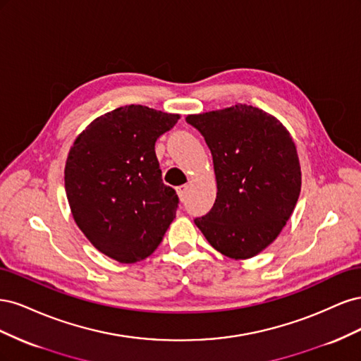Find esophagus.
Masks as SVG:
<instances>
[{
	"label": "esophagus",
	"mask_w": 361,
	"mask_h": 361,
	"mask_svg": "<svg viewBox=\"0 0 361 361\" xmlns=\"http://www.w3.org/2000/svg\"><path fill=\"white\" fill-rule=\"evenodd\" d=\"M176 190H178L179 199L183 200L185 197H187V192H188V190H190V185H180V187H178Z\"/></svg>",
	"instance_id": "34e87169"
}]
</instances>
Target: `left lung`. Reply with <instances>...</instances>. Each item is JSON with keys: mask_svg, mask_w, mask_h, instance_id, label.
<instances>
[{"mask_svg": "<svg viewBox=\"0 0 361 361\" xmlns=\"http://www.w3.org/2000/svg\"><path fill=\"white\" fill-rule=\"evenodd\" d=\"M187 122L211 149L216 180L212 209L194 223L221 255L255 257L276 241L300 197L301 167L289 130L247 104L190 114Z\"/></svg>", "mask_w": 361, "mask_h": 361, "instance_id": "left-lung-1", "label": "left lung"}]
</instances>
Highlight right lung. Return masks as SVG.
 I'll list each match as a JSON object with an SVG mask.
<instances>
[{"mask_svg": "<svg viewBox=\"0 0 361 361\" xmlns=\"http://www.w3.org/2000/svg\"><path fill=\"white\" fill-rule=\"evenodd\" d=\"M179 114L125 105L96 117L75 138L64 188L76 226L120 264L150 256L176 218L178 195L164 185L155 141Z\"/></svg>", "mask_w": 361, "mask_h": 361, "instance_id": "add662e5", "label": "right lung"}]
</instances>
